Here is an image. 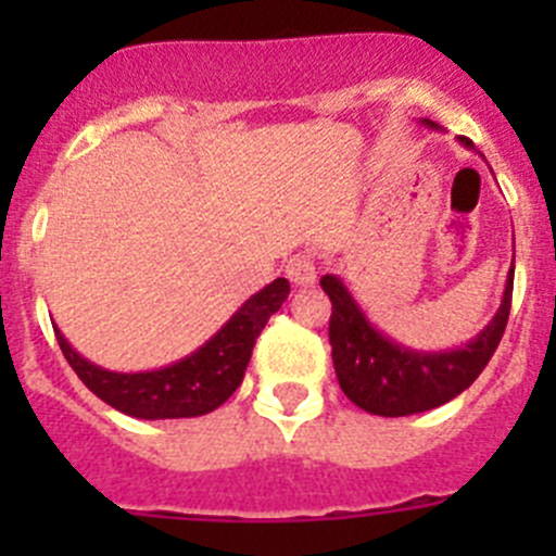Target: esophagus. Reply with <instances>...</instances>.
I'll list each match as a JSON object with an SVG mask.
<instances>
[{
  "label": "esophagus",
  "mask_w": 556,
  "mask_h": 556,
  "mask_svg": "<svg viewBox=\"0 0 556 556\" xmlns=\"http://www.w3.org/2000/svg\"><path fill=\"white\" fill-rule=\"evenodd\" d=\"M287 275L289 281L298 283V287H308V283L317 281V264H314V255L298 253L287 262Z\"/></svg>",
  "instance_id": "esophagus-1"
}]
</instances>
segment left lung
Returning <instances> with one entry per match:
<instances>
[{
	"label": "left lung",
	"mask_w": 556,
	"mask_h": 556,
	"mask_svg": "<svg viewBox=\"0 0 556 556\" xmlns=\"http://www.w3.org/2000/svg\"><path fill=\"white\" fill-rule=\"evenodd\" d=\"M437 127L434 122L424 119ZM473 147L468 139H459ZM515 264V258H513ZM515 267L507 275L504 301L490 326L476 333L465 348L456 351H409L370 326L365 312L353 301L348 287L337 275H323L320 287L331 301V358L337 381L358 409L381 417H404L448 404L451 397L468 390L479 372L488 367L498 348L513 306Z\"/></svg>",
	"instance_id": "obj_1"
}]
</instances>
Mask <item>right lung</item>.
I'll return each mask as SVG.
<instances>
[{
	"mask_svg": "<svg viewBox=\"0 0 556 556\" xmlns=\"http://www.w3.org/2000/svg\"><path fill=\"white\" fill-rule=\"evenodd\" d=\"M289 294L287 278L255 292L239 312L219 328L203 348L175 365L147 372H113L91 365L55 328L58 345L80 376L83 384L102 397L108 406L139 420H169V417H200L223 406L236 387L242 384L253 356L255 337L267 320L283 306Z\"/></svg>",
	"mask_w": 556,
	"mask_h": 556,
	"instance_id": "right-lung-1",
	"label": "right lung"
}]
</instances>
